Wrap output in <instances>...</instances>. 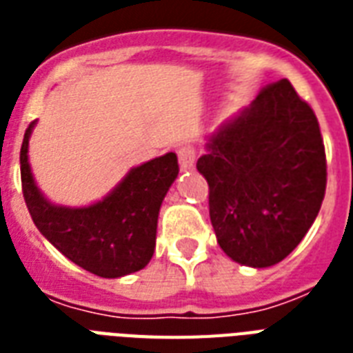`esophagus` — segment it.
<instances>
[{"instance_id": "1", "label": "esophagus", "mask_w": 353, "mask_h": 353, "mask_svg": "<svg viewBox=\"0 0 353 353\" xmlns=\"http://www.w3.org/2000/svg\"><path fill=\"white\" fill-rule=\"evenodd\" d=\"M177 159H179V168L183 172L192 170L194 163H196V152L192 146H181L177 150Z\"/></svg>"}]
</instances>
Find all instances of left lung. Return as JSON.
<instances>
[{"label": "left lung", "instance_id": "8db88e82", "mask_svg": "<svg viewBox=\"0 0 353 353\" xmlns=\"http://www.w3.org/2000/svg\"><path fill=\"white\" fill-rule=\"evenodd\" d=\"M210 223L227 256L271 268L302 241L326 190V155L315 113L288 80L268 85L205 143Z\"/></svg>", "mask_w": 353, "mask_h": 353}]
</instances>
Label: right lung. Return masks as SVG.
<instances>
[{
  "label": "right lung",
  "mask_w": 353,
  "mask_h": 353,
  "mask_svg": "<svg viewBox=\"0 0 353 353\" xmlns=\"http://www.w3.org/2000/svg\"><path fill=\"white\" fill-rule=\"evenodd\" d=\"M36 122L25 132L19 165L25 203L38 231L63 256L102 279L146 268L155 251L161 205L179 174L176 154L168 152L130 168L99 201L58 205L46 198L30 170L29 139Z\"/></svg>",
  "instance_id": "add662e5"
}]
</instances>
